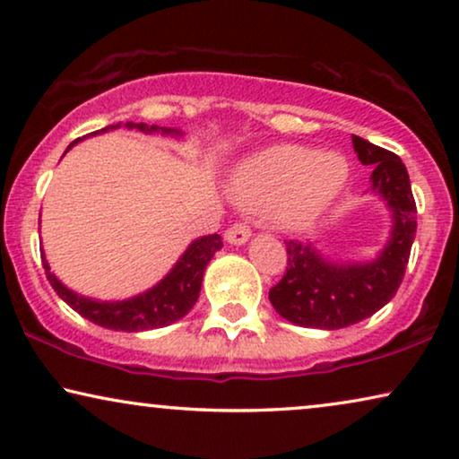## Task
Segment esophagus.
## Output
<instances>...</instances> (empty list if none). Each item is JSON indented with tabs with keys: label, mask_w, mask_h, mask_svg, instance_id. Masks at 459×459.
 Masks as SVG:
<instances>
[{
	"label": "esophagus",
	"mask_w": 459,
	"mask_h": 459,
	"mask_svg": "<svg viewBox=\"0 0 459 459\" xmlns=\"http://www.w3.org/2000/svg\"><path fill=\"white\" fill-rule=\"evenodd\" d=\"M250 236H253V231H250V225L247 221H236L225 231V240L230 244H244Z\"/></svg>",
	"instance_id": "34e87169"
}]
</instances>
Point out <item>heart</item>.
Wrapping results in <instances>:
<instances>
[{"label":"heart","instance_id":"heart-1","mask_svg":"<svg viewBox=\"0 0 459 459\" xmlns=\"http://www.w3.org/2000/svg\"><path fill=\"white\" fill-rule=\"evenodd\" d=\"M349 167L338 154H316L311 148L281 143L244 162L234 179V194L248 206H269L278 225H300L316 219L347 181Z\"/></svg>","mask_w":459,"mask_h":459}]
</instances>
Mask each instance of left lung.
<instances>
[{"instance_id":"left-lung-1","label":"left lung","mask_w":459,"mask_h":459,"mask_svg":"<svg viewBox=\"0 0 459 459\" xmlns=\"http://www.w3.org/2000/svg\"><path fill=\"white\" fill-rule=\"evenodd\" d=\"M353 148L363 165L374 167L372 190L391 206L393 236L378 259L353 265L322 259L311 244L286 242L288 267L269 300L281 317L305 328H347L382 309L403 281L416 238V200L403 162L363 137L353 135Z\"/></svg>"}]
</instances>
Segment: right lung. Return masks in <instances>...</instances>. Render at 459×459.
<instances>
[{"instance_id": "right-lung-1", "label": "right lung", "mask_w": 459, "mask_h": 459, "mask_svg": "<svg viewBox=\"0 0 459 459\" xmlns=\"http://www.w3.org/2000/svg\"><path fill=\"white\" fill-rule=\"evenodd\" d=\"M127 127L146 131V134H150V131H159L156 125L148 127L146 123H127ZM108 129L112 127H106L102 131ZM160 131L171 134V129L160 127ZM74 143L77 142H73L68 148H73ZM221 247L223 242L219 234L198 238L196 242L190 244V248H187L184 256L178 261V265L171 269V273H169L162 281H159L152 290L143 292L140 297H134L129 300H118V303H100V300L79 297V294L68 290L66 286H62L60 281L56 280V275L49 272L46 259H43V267H46V275L56 294H58L66 305H71L79 316H83L85 319H90V322L108 330L142 332L162 328V325L178 322V319L184 317L186 313L196 305L204 269L212 259V255H215Z\"/></svg>"}]
</instances>
